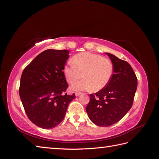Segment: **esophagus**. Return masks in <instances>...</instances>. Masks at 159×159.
Returning a JSON list of instances; mask_svg holds the SVG:
<instances>
[{
  "label": "esophagus",
  "instance_id": "esophagus-1",
  "mask_svg": "<svg viewBox=\"0 0 159 159\" xmlns=\"http://www.w3.org/2000/svg\"><path fill=\"white\" fill-rule=\"evenodd\" d=\"M81 94H82V93H81V92H75V95L76 96H79Z\"/></svg>",
  "mask_w": 159,
  "mask_h": 159
}]
</instances>
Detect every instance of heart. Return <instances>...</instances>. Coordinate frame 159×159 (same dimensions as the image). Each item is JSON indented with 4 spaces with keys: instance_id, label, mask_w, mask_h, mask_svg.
<instances>
[{
    "instance_id": "heart-1",
    "label": "heart",
    "mask_w": 159,
    "mask_h": 159,
    "mask_svg": "<svg viewBox=\"0 0 159 159\" xmlns=\"http://www.w3.org/2000/svg\"><path fill=\"white\" fill-rule=\"evenodd\" d=\"M73 64L66 65L64 74L70 84H74L81 77L84 80L71 85L73 90H92L98 91L103 89L113 75V64L109 59L89 52L80 53L73 58Z\"/></svg>"
}]
</instances>
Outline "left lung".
<instances>
[{
	"label": "left lung",
	"mask_w": 159,
	"mask_h": 159,
	"mask_svg": "<svg viewBox=\"0 0 159 159\" xmlns=\"http://www.w3.org/2000/svg\"><path fill=\"white\" fill-rule=\"evenodd\" d=\"M113 65L109 84L102 90L90 94L85 109L96 125L109 127L120 121L131 108L137 88V78L127 61L106 53Z\"/></svg>",
	"instance_id": "1"
}]
</instances>
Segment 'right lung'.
<instances>
[{
    "instance_id": "right-lung-1",
    "label": "right lung",
    "mask_w": 159,
    "mask_h": 159,
    "mask_svg": "<svg viewBox=\"0 0 159 159\" xmlns=\"http://www.w3.org/2000/svg\"><path fill=\"white\" fill-rule=\"evenodd\" d=\"M67 50H46L28 64L21 75L19 94L28 119L38 127L49 129L63 121L75 93H66L68 84L64 68Z\"/></svg>"
}]
</instances>
